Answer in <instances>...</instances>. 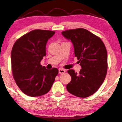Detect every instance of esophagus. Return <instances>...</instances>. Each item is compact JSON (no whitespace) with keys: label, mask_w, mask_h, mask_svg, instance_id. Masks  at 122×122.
<instances>
[{"label":"esophagus","mask_w":122,"mask_h":122,"mask_svg":"<svg viewBox=\"0 0 122 122\" xmlns=\"http://www.w3.org/2000/svg\"><path fill=\"white\" fill-rule=\"evenodd\" d=\"M66 72V70L63 69V68H59V74H63V73H65Z\"/></svg>","instance_id":"34e87169"}]
</instances>
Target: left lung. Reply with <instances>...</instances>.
Listing matches in <instances>:
<instances>
[{
  "label": "left lung",
  "instance_id": "1",
  "mask_svg": "<svg viewBox=\"0 0 122 122\" xmlns=\"http://www.w3.org/2000/svg\"><path fill=\"white\" fill-rule=\"evenodd\" d=\"M62 34L70 40L81 69L79 73L68 70L71 81L67 85L70 93L80 98L93 94L103 83L107 71V52L99 37L83 28L66 30Z\"/></svg>",
  "mask_w": 122,
  "mask_h": 122
}]
</instances>
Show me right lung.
I'll return each instance as SVG.
<instances>
[{"label": "right lung", "instance_id": "right-lung-1", "mask_svg": "<svg viewBox=\"0 0 122 122\" xmlns=\"http://www.w3.org/2000/svg\"><path fill=\"white\" fill-rule=\"evenodd\" d=\"M55 31L34 30L15 41L11 53L13 77L24 94L35 97L49 91L58 74L56 68L47 69L41 65L46 55V45Z\"/></svg>", "mask_w": 122, "mask_h": 122}]
</instances>
